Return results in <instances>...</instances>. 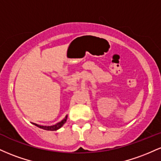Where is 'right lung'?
<instances>
[{
	"mask_svg": "<svg viewBox=\"0 0 161 161\" xmlns=\"http://www.w3.org/2000/svg\"><path fill=\"white\" fill-rule=\"evenodd\" d=\"M66 119H67V115L65 116V118H64L63 120H61L60 122V123H56L55 125H51V126H44V125H39L38 124H36L35 123V125H36V126L39 127V128L42 129H45V130H49V131H56L57 129H59L60 128H61V127L64 125V123L66 122Z\"/></svg>",
	"mask_w": 161,
	"mask_h": 161,
	"instance_id": "right-lung-1",
	"label": "right lung"
}]
</instances>
